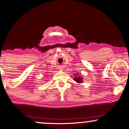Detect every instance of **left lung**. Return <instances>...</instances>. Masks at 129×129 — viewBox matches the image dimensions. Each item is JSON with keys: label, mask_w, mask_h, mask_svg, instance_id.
Masks as SVG:
<instances>
[{"label": "left lung", "mask_w": 129, "mask_h": 129, "mask_svg": "<svg viewBox=\"0 0 129 129\" xmlns=\"http://www.w3.org/2000/svg\"><path fill=\"white\" fill-rule=\"evenodd\" d=\"M77 75H78V74H77ZM76 77L74 78V80L76 81L77 83H82V78L81 77H78V76L75 75Z\"/></svg>", "instance_id": "8db88e82"}]
</instances>
